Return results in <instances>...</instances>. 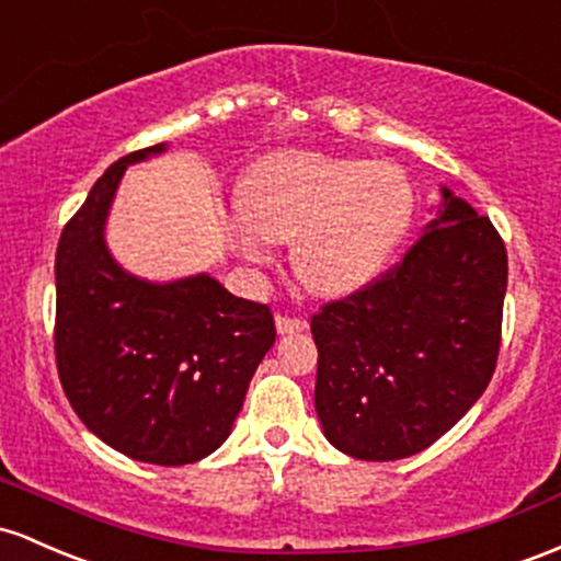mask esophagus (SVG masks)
I'll list each match as a JSON object with an SVG mask.
<instances>
[{
	"label": "esophagus",
	"instance_id": "esophagus-1",
	"mask_svg": "<svg viewBox=\"0 0 561 561\" xmlns=\"http://www.w3.org/2000/svg\"><path fill=\"white\" fill-rule=\"evenodd\" d=\"M304 330H309V322H306V319L276 317V332H279V335H293V332H304Z\"/></svg>",
	"mask_w": 561,
	"mask_h": 561
}]
</instances>
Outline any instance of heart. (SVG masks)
<instances>
[{
  "label": "heart",
  "mask_w": 561,
  "mask_h": 561,
  "mask_svg": "<svg viewBox=\"0 0 561 561\" xmlns=\"http://www.w3.org/2000/svg\"><path fill=\"white\" fill-rule=\"evenodd\" d=\"M250 229L237 233L244 261L266 263L268 242L293 244V266L306 290L341 298L370 285L415 215V191L389 162L276 151L257 159L239 186Z\"/></svg>",
  "instance_id": "1"
}]
</instances>
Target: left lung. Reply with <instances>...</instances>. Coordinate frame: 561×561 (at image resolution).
<instances>
[{
    "mask_svg": "<svg viewBox=\"0 0 561 561\" xmlns=\"http://www.w3.org/2000/svg\"><path fill=\"white\" fill-rule=\"evenodd\" d=\"M404 261L311 319L317 408L359 460L426 450L488 389L501 348L508 257L490 218L439 186Z\"/></svg>",
    "mask_w": 561,
    "mask_h": 561,
    "instance_id": "1",
    "label": "left lung"
}]
</instances>
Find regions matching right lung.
<instances>
[{
    "instance_id": "1",
    "label": "right lung",
    "mask_w": 561,
    "mask_h": 561,
    "mask_svg": "<svg viewBox=\"0 0 561 561\" xmlns=\"http://www.w3.org/2000/svg\"><path fill=\"white\" fill-rule=\"evenodd\" d=\"M164 151L157 144L111 164L60 233L55 359L98 439L140 463L183 466L229 439L276 330L266 306L205 271L151 282L111 255L106 224L122 178Z\"/></svg>"
}]
</instances>
